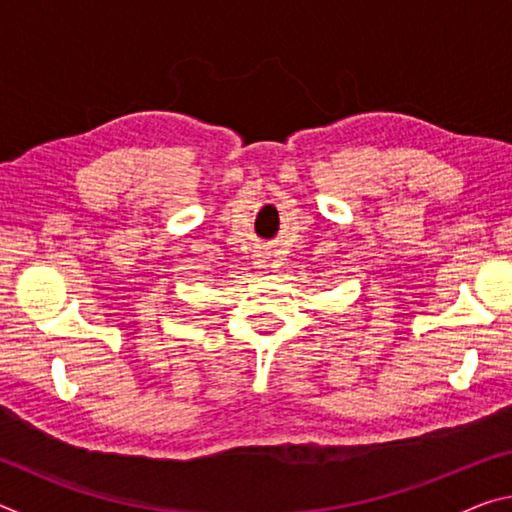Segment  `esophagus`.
Here are the masks:
<instances>
[{"instance_id": "esophagus-1", "label": "esophagus", "mask_w": 512, "mask_h": 512, "mask_svg": "<svg viewBox=\"0 0 512 512\" xmlns=\"http://www.w3.org/2000/svg\"><path fill=\"white\" fill-rule=\"evenodd\" d=\"M259 257V262L257 264H262V266H266L268 264V259L266 257H262V255H257Z\"/></svg>"}]
</instances>
